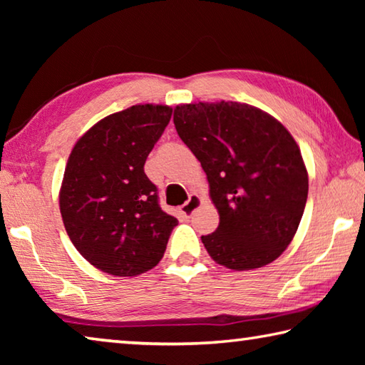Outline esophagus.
Returning a JSON list of instances; mask_svg holds the SVG:
<instances>
[{
    "instance_id": "obj_1",
    "label": "esophagus",
    "mask_w": 365,
    "mask_h": 365,
    "mask_svg": "<svg viewBox=\"0 0 365 365\" xmlns=\"http://www.w3.org/2000/svg\"><path fill=\"white\" fill-rule=\"evenodd\" d=\"M201 197L197 196V195H190V197H188V201L185 202V205L180 207V212L185 215V217H191V215H193V212L196 211L197 207L201 206Z\"/></svg>"
}]
</instances>
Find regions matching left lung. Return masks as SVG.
<instances>
[{
	"label": "left lung",
	"instance_id": "8db88e82",
	"mask_svg": "<svg viewBox=\"0 0 365 365\" xmlns=\"http://www.w3.org/2000/svg\"><path fill=\"white\" fill-rule=\"evenodd\" d=\"M174 123L219 211V227L201 237L209 256L233 270L275 261L307 201V170L292 135L264 110L233 101L182 104Z\"/></svg>",
	"mask_w": 365,
	"mask_h": 365
}]
</instances>
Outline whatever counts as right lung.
<instances>
[{
    "label": "right lung",
    "instance_id": "obj_1",
    "mask_svg": "<svg viewBox=\"0 0 365 365\" xmlns=\"http://www.w3.org/2000/svg\"><path fill=\"white\" fill-rule=\"evenodd\" d=\"M172 108L137 104L110 114L80 138L69 156L59 195L66 232L96 269L133 277L164 256L175 217L159 206L145 174L148 154Z\"/></svg>",
    "mask_w": 365,
    "mask_h": 365
}]
</instances>
